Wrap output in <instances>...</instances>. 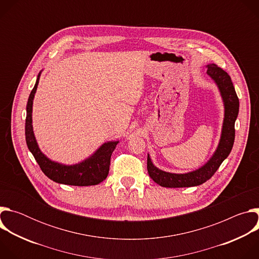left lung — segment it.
<instances>
[{
  "label": "left lung",
  "mask_w": 259,
  "mask_h": 259,
  "mask_svg": "<svg viewBox=\"0 0 259 259\" xmlns=\"http://www.w3.org/2000/svg\"><path fill=\"white\" fill-rule=\"evenodd\" d=\"M207 73L217 84L223 96L226 114L223 126V133L216 152L210 161L202 168L186 173L174 174L164 172L155 167L147 155V172L151 178L164 188H189L196 187L210 179L230 155L235 141V122L239 114V98L229 73L218 65L212 63L208 65Z\"/></svg>",
  "instance_id": "left-lung-1"
}]
</instances>
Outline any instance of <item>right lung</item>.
Masks as SVG:
<instances>
[{
    "label": "right lung",
    "mask_w": 259,
    "mask_h": 259,
    "mask_svg": "<svg viewBox=\"0 0 259 259\" xmlns=\"http://www.w3.org/2000/svg\"><path fill=\"white\" fill-rule=\"evenodd\" d=\"M40 73L36 79L34 87L32 88L27 104H26V119H25V140L28 150L34 157L36 163L39 164L43 173L50 178L51 180L68 184V186H77V187H88L96 186V184L103 181L109 171L110 157L118 141H110L104 143L99 147V150L89 159L84 162L72 165L65 166L49 160L45 155L40 151L38 144H36L32 126H31V108H32V99L38 87Z\"/></svg>",
    "instance_id": "right-lung-1"
}]
</instances>
